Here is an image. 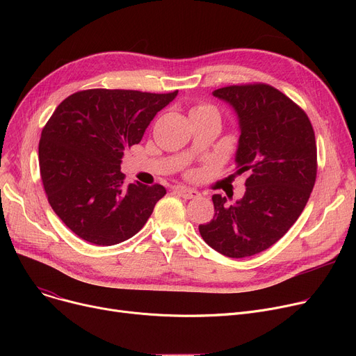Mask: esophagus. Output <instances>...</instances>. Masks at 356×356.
<instances>
[{
  "label": "esophagus",
  "instance_id": "1",
  "mask_svg": "<svg viewBox=\"0 0 356 356\" xmlns=\"http://www.w3.org/2000/svg\"><path fill=\"white\" fill-rule=\"evenodd\" d=\"M177 196L183 197V199H195V197H199L200 193L197 191H193V189H189V188H183V186H179V188H175L173 191Z\"/></svg>",
  "mask_w": 356,
  "mask_h": 356
}]
</instances>
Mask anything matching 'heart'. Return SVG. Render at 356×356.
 Returning a JSON list of instances; mask_svg holds the SVG:
<instances>
[{
	"label": "heart",
	"instance_id": "heart-1",
	"mask_svg": "<svg viewBox=\"0 0 356 356\" xmlns=\"http://www.w3.org/2000/svg\"><path fill=\"white\" fill-rule=\"evenodd\" d=\"M209 109H213V108L209 105H200V106H196L192 112H202V111H209Z\"/></svg>",
	"mask_w": 356,
	"mask_h": 356
}]
</instances>
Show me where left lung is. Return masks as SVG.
<instances>
[{"instance_id":"left-lung-1","label":"left lung","mask_w":356,"mask_h":356,"mask_svg":"<svg viewBox=\"0 0 356 356\" xmlns=\"http://www.w3.org/2000/svg\"><path fill=\"white\" fill-rule=\"evenodd\" d=\"M212 95L235 112V168L248 179L232 203L212 196L213 219L199 232L222 255L251 257L275 244L303 212L316 181L314 131L305 111L270 85H234Z\"/></svg>"}]
</instances>
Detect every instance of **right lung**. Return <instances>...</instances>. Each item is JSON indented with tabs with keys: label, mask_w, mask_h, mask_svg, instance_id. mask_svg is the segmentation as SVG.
<instances>
[{
	"label": "right lung",
	"mask_w": 356,
	"mask_h": 356,
	"mask_svg": "<svg viewBox=\"0 0 356 356\" xmlns=\"http://www.w3.org/2000/svg\"><path fill=\"white\" fill-rule=\"evenodd\" d=\"M177 97L88 89L67 97L42 131L40 175L51 209L79 238L115 245L134 236L165 195L161 184L124 183V152Z\"/></svg>",
	"instance_id": "right-lung-1"
}]
</instances>
